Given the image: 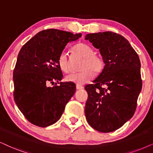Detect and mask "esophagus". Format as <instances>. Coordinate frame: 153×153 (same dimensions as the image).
Segmentation results:
<instances>
[{
	"instance_id": "1",
	"label": "esophagus",
	"mask_w": 153,
	"mask_h": 153,
	"mask_svg": "<svg viewBox=\"0 0 153 153\" xmlns=\"http://www.w3.org/2000/svg\"><path fill=\"white\" fill-rule=\"evenodd\" d=\"M76 89H77V90H82V89H83V87L81 86V85H77Z\"/></svg>"
}]
</instances>
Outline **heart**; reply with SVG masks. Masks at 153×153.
Masks as SVG:
<instances>
[{
    "label": "heart",
    "mask_w": 153,
    "mask_h": 153,
    "mask_svg": "<svg viewBox=\"0 0 153 153\" xmlns=\"http://www.w3.org/2000/svg\"><path fill=\"white\" fill-rule=\"evenodd\" d=\"M73 51L75 54L83 58L80 69V72L73 73L68 75L65 77L67 81L75 84L83 85L90 82L93 78V72L95 74L101 73L104 67L103 59L99 55L94 53L93 49L88 44L79 43L73 48ZM58 63L61 70L64 73L70 71V64L68 58L65 51H62L60 53Z\"/></svg>",
    "instance_id": "obj_1"
}]
</instances>
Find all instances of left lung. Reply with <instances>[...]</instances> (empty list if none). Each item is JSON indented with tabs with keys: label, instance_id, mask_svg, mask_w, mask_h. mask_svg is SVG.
Here are the masks:
<instances>
[{
	"label": "left lung",
	"instance_id": "obj_1",
	"mask_svg": "<svg viewBox=\"0 0 153 153\" xmlns=\"http://www.w3.org/2000/svg\"><path fill=\"white\" fill-rule=\"evenodd\" d=\"M85 39L99 49L105 65L85 87V113L89 124L102 133L121 128L134 114L142 89L140 62L126 39L112 32L88 34Z\"/></svg>",
	"mask_w": 153,
	"mask_h": 153
}]
</instances>
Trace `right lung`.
Segmentation results:
<instances>
[{
  "instance_id": "obj_1",
  "label": "right lung",
  "mask_w": 153,
  "mask_h": 153,
  "mask_svg": "<svg viewBox=\"0 0 153 153\" xmlns=\"http://www.w3.org/2000/svg\"><path fill=\"white\" fill-rule=\"evenodd\" d=\"M81 34L49 29L34 36L21 48L13 71V97L18 109L32 124L46 127L61 118L75 92L73 82H62L58 59L69 42ZM57 82L53 87L50 83Z\"/></svg>"
}]
</instances>
